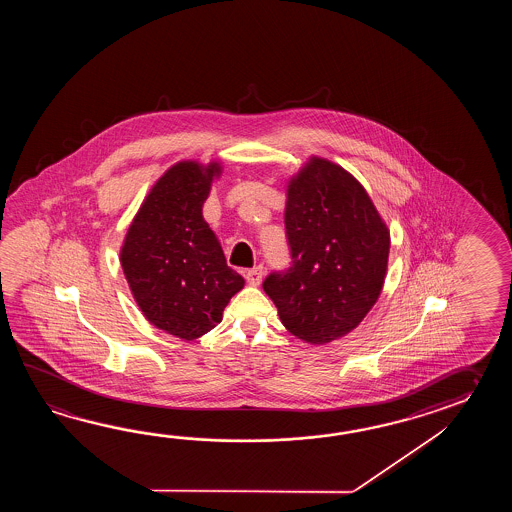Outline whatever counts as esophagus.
I'll return each mask as SVG.
<instances>
[{"label":"esophagus","instance_id":"34e87169","mask_svg":"<svg viewBox=\"0 0 512 512\" xmlns=\"http://www.w3.org/2000/svg\"><path fill=\"white\" fill-rule=\"evenodd\" d=\"M245 278H247V282L251 283V285H260L261 278H263V267L258 265V267H254L251 271L245 272Z\"/></svg>","mask_w":512,"mask_h":512}]
</instances>
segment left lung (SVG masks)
I'll list each match as a JSON object with an SVG mask.
<instances>
[{
    "mask_svg": "<svg viewBox=\"0 0 512 512\" xmlns=\"http://www.w3.org/2000/svg\"><path fill=\"white\" fill-rule=\"evenodd\" d=\"M285 229L293 265L271 274L263 291L285 329L322 346L346 337L381 296L390 230L366 188L324 157L289 177Z\"/></svg>",
    "mask_w": 512,
    "mask_h": 512,
    "instance_id": "1",
    "label": "left lung"
}]
</instances>
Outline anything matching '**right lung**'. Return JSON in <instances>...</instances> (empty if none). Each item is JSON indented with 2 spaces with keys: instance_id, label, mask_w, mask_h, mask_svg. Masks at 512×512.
<instances>
[{
  "instance_id": "obj_1",
  "label": "right lung",
  "mask_w": 512,
  "mask_h": 512,
  "mask_svg": "<svg viewBox=\"0 0 512 512\" xmlns=\"http://www.w3.org/2000/svg\"><path fill=\"white\" fill-rule=\"evenodd\" d=\"M219 161H179L144 197L120 247L131 294L152 326L183 340L207 335L245 285L203 218Z\"/></svg>"
}]
</instances>
